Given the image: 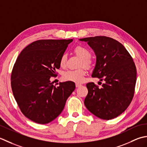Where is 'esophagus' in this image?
<instances>
[{
    "label": "esophagus",
    "mask_w": 147,
    "mask_h": 147,
    "mask_svg": "<svg viewBox=\"0 0 147 147\" xmlns=\"http://www.w3.org/2000/svg\"><path fill=\"white\" fill-rule=\"evenodd\" d=\"M81 86H82V85L80 84H78V83H76V88H79V87H80Z\"/></svg>",
    "instance_id": "obj_1"
}]
</instances>
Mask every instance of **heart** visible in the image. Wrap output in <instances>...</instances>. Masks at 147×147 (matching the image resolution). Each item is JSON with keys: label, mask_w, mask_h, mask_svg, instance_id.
<instances>
[{"label": "heart", "mask_w": 147, "mask_h": 147, "mask_svg": "<svg viewBox=\"0 0 147 147\" xmlns=\"http://www.w3.org/2000/svg\"><path fill=\"white\" fill-rule=\"evenodd\" d=\"M74 53L82 59V65L86 68H90L92 63L90 59L91 53L88 49L82 46H77L74 49ZM67 56L66 54H63L59 59V65L63 67L66 65ZM86 71L84 69L76 70H68L63 75V78L67 81L76 83H81L84 80Z\"/></svg>", "instance_id": "1"}]
</instances>
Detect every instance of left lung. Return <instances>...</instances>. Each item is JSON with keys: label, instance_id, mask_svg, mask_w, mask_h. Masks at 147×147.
I'll return each instance as SVG.
<instances>
[{"label": "left lung", "instance_id": "left-lung-1", "mask_svg": "<svg viewBox=\"0 0 147 147\" xmlns=\"http://www.w3.org/2000/svg\"><path fill=\"white\" fill-rule=\"evenodd\" d=\"M88 42L96 56L92 77L104 80L102 88L93 82L86 84L88 94L84 105L89 112L104 120L123 113L133 100L136 82V68L124 46L105 36L79 39Z\"/></svg>", "mask_w": 147, "mask_h": 147}]
</instances>
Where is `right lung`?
Masks as SVG:
<instances>
[{
	"mask_svg": "<svg viewBox=\"0 0 147 147\" xmlns=\"http://www.w3.org/2000/svg\"><path fill=\"white\" fill-rule=\"evenodd\" d=\"M72 41H35L20 53L14 63L11 78L13 95L23 115L36 123L55 120L76 89L73 82L59 83L56 88L50 81L60 67L61 56Z\"/></svg>",
	"mask_w": 147,
	"mask_h": 147,
	"instance_id": "right-lung-1",
	"label": "right lung"
}]
</instances>
